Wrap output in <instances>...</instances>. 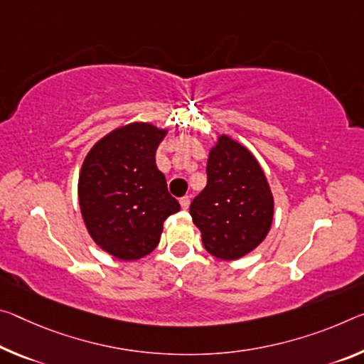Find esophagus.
<instances>
[{"label":"esophagus","mask_w":364,"mask_h":364,"mask_svg":"<svg viewBox=\"0 0 364 364\" xmlns=\"http://www.w3.org/2000/svg\"><path fill=\"white\" fill-rule=\"evenodd\" d=\"M180 204H181L183 209H188L189 204H191V199H189V196H184V198H181Z\"/></svg>","instance_id":"34e87169"}]
</instances>
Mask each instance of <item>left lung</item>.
Instances as JSON below:
<instances>
[{"label": "left lung", "instance_id": "1", "mask_svg": "<svg viewBox=\"0 0 364 364\" xmlns=\"http://www.w3.org/2000/svg\"><path fill=\"white\" fill-rule=\"evenodd\" d=\"M189 213L212 256L235 261L256 250L272 227L274 196L255 155L218 136L207 160V186Z\"/></svg>", "mask_w": 364, "mask_h": 364}]
</instances>
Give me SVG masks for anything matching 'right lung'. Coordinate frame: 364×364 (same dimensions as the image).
Returning <instances> with one entry per match:
<instances>
[{
    "instance_id": "add662e5",
    "label": "right lung",
    "mask_w": 364,
    "mask_h": 364,
    "mask_svg": "<svg viewBox=\"0 0 364 364\" xmlns=\"http://www.w3.org/2000/svg\"><path fill=\"white\" fill-rule=\"evenodd\" d=\"M166 129L129 123L103 136L79 173V207L92 240L121 261H136L157 247L164 222L180 210L166 189L155 151Z\"/></svg>"
}]
</instances>
